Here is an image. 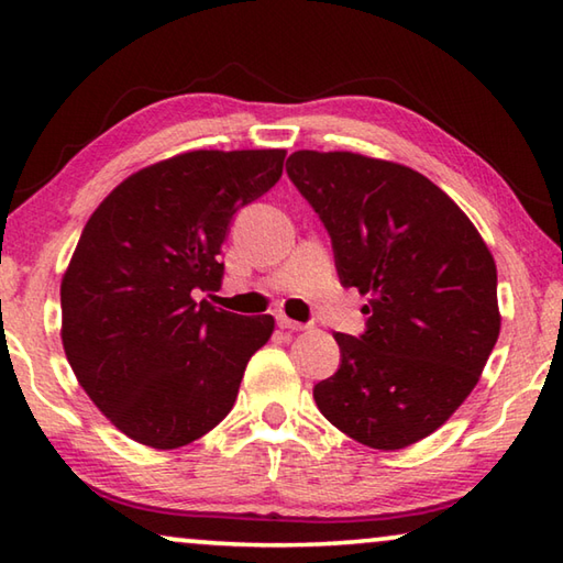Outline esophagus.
Segmentation results:
<instances>
[{
    "instance_id": "1",
    "label": "esophagus",
    "mask_w": 563,
    "mask_h": 563,
    "mask_svg": "<svg viewBox=\"0 0 563 563\" xmlns=\"http://www.w3.org/2000/svg\"><path fill=\"white\" fill-rule=\"evenodd\" d=\"M275 320H278V328H283V330H292V332H300V330H308L310 325L308 322H298V320H290L288 316H275Z\"/></svg>"
}]
</instances>
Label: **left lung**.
<instances>
[{"label":"left lung","instance_id":"8db88e82","mask_svg":"<svg viewBox=\"0 0 563 563\" xmlns=\"http://www.w3.org/2000/svg\"><path fill=\"white\" fill-rule=\"evenodd\" d=\"M288 178L330 235L342 288L367 295L360 338L312 387L328 422L402 450L460 407L499 338L497 265L470 218L417 170L347 151H295Z\"/></svg>","mask_w":563,"mask_h":563}]
</instances>
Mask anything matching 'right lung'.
<instances>
[{
  "label": "right lung",
  "instance_id": "1",
  "mask_svg": "<svg viewBox=\"0 0 563 563\" xmlns=\"http://www.w3.org/2000/svg\"><path fill=\"white\" fill-rule=\"evenodd\" d=\"M285 151H190L103 198L62 280L66 360L91 402L154 450H176L231 412L271 316H235L218 290L231 218L278 184Z\"/></svg>",
  "mask_w": 563,
  "mask_h": 563
}]
</instances>
